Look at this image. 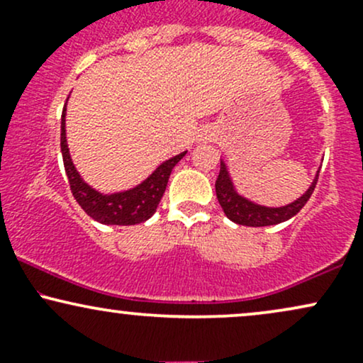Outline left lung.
Masks as SVG:
<instances>
[{"instance_id":"1","label":"left lung","mask_w":363,"mask_h":363,"mask_svg":"<svg viewBox=\"0 0 363 363\" xmlns=\"http://www.w3.org/2000/svg\"><path fill=\"white\" fill-rule=\"evenodd\" d=\"M318 177L319 174L315 176L314 182H312L309 189L306 191V194L301 196L297 201L280 208H268L256 205V203L249 201V199L237 194L234 186H232L230 177H228L227 167H225L223 162H220V174L218 177H216L215 191L220 206L223 208L225 215H227L232 222L245 225V227H268V225L286 222L291 216L297 215L298 211L306 206V203L309 201L312 193H314V187L318 184Z\"/></svg>"}]
</instances>
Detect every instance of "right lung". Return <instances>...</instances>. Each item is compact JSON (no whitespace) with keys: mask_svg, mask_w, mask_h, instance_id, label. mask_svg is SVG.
<instances>
[{"mask_svg":"<svg viewBox=\"0 0 363 363\" xmlns=\"http://www.w3.org/2000/svg\"><path fill=\"white\" fill-rule=\"evenodd\" d=\"M66 104L61 116V153L62 164H65L66 176L69 181V189L77 199V203L83 208L86 215L91 216L97 222L106 225H136L148 220L155 213L158 203L167 187L170 172L176 167V164L181 160L184 153L172 157L170 160L164 162L155 172L150 176L147 181L141 182L140 186L133 189L124 191V193L116 194H102L99 191L91 189L85 181L80 177V174L74 169L72 157H69L68 143H66Z\"/></svg>","mask_w":363,"mask_h":363,"instance_id":"1","label":"right lung"}]
</instances>
